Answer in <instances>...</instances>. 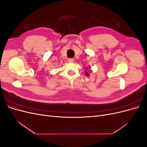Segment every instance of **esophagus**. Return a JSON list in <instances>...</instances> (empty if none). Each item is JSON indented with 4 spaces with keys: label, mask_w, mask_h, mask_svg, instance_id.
Masks as SVG:
<instances>
[{
    "label": "esophagus",
    "mask_w": 147,
    "mask_h": 147,
    "mask_svg": "<svg viewBox=\"0 0 147 147\" xmlns=\"http://www.w3.org/2000/svg\"><path fill=\"white\" fill-rule=\"evenodd\" d=\"M68 61L69 62V63H73V62L74 61V59L72 58H70L68 59Z\"/></svg>",
    "instance_id": "34e87169"
}]
</instances>
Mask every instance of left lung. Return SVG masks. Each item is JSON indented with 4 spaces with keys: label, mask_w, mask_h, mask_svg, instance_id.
Listing matches in <instances>:
<instances>
[{
    "label": "left lung",
    "mask_w": 147,
    "mask_h": 147,
    "mask_svg": "<svg viewBox=\"0 0 147 147\" xmlns=\"http://www.w3.org/2000/svg\"><path fill=\"white\" fill-rule=\"evenodd\" d=\"M86 69H88V71H85V75H86L87 77H89V76H90V72H92V71L90 70L91 69L90 67H86Z\"/></svg>",
    "instance_id": "left-lung-1"
}]
</instances>
